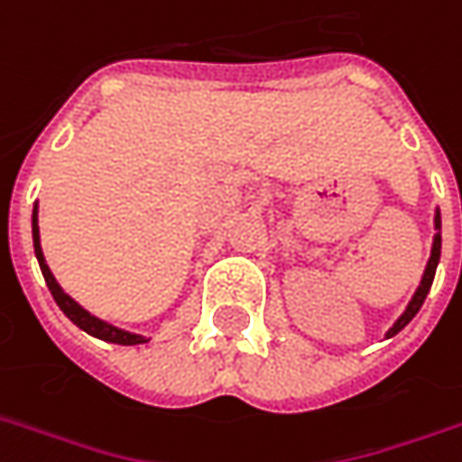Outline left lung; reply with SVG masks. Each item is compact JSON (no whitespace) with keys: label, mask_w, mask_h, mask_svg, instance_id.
Returning <instances> with one entry per match:
<instances>
[{"label":"left lung","mask_w":462,"mask_h":462,"mask_svg":"<svg viewBox=\"0 0 462 462\" xmlns=\"http://www.w3.org/2000/svg\"><path fill=\"white\" fill-rule=\"evenodd\" d=\"M439 228H442V221H439V210L435 213V241H432V254H430V262H427V270H424V275H421V282H419L417 293L414 298L409 300V306L406 310L399 316V321L393 324V327L388 328V334L385 337H393V334H399L401 328L406 327L414 316L419 313L421 309V303H424V298L430 293V288H432V280H435V273H437V264H439V249H442V234H439Z\"/></svg>","instance_id":"8db88e82"}]
</instances>
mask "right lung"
Returning <instances> with one entry per match:
<instances>
[{
	"mask_svg": "<svg viewBox=\"0 0 462 462\" xmlns=\"http://www.w3.org/2000/svg\"><path fill=\"white\" fill-rule=\"evenodd\" d=\"M32 246H35V257H38V264H41V273L45 277V285H48V291L53 295V300L59 303V309L77 324L79 328H84L87 334H92V337H97L102 342H113V345H143V342H149L146 337H141V334H131V331H125V328H117L113 324H107V321H102L97 316H92L89 310H84L71 298V295H66L61 291V285L56 282V277L51 273V267L45 264L43 257V249H41V231H38V205H35V210H32Z\"/></svg>",
	"mask_w": 462,
	"mask_h": 462,
	"instance_id": "right-lung-1",
	"label": "right lung"
}]
</instances>
